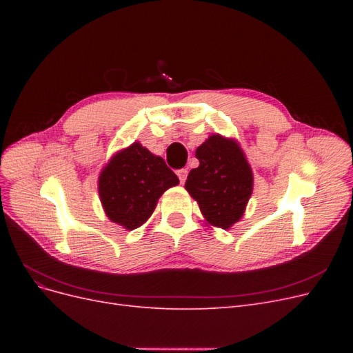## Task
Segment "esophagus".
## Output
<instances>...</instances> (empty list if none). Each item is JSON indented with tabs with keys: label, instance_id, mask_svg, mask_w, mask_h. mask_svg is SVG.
<instances>
[{
	"label": "esophagus",
	"instance_id": "1",
	"mask_svg": "<svg viewBox=\"0 0 353 353\" xmlns=\"http://www.w3.org/2000/svg\"><path fill=\"white\" fill-rule=\"evenodd\" d=\"M176 175H178V178L181 181V184H184L185 179H187V175H188V170L187 169H179L178 172H176Z\"/></svg>",
	"mask_w": 353,
	"mask_h": 353
}]
</instances>
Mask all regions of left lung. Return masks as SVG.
I'll return each instance as SVG.
<instances>
[{
  "instance_id": "1",
  "label": "left lung",
  "mask_w": 353,
  "mask_h": 353,
  "mask_svg": "<svg viewBox=\"0 0 353 353\" xmlns=\"http://www.w3.org/2000/svg\"><path fill=\"white\" fill-rule=\"evenodd\" d=\"M200 165L191 169L185 190L210 227L230 230L243 215L253 193V170L240 143L212 134L197 147Z\"/></svg>"
}]
</instances>
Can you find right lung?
<instances>
[{
    "label": "right lung",
    "mask_w": 353,
    "mask_h": 353,
    "mask_svg": "<svg viewBox=\"0 0 353 353\" xmlns=\"http://www.w3.org/2000/svg\"><path fill=\"white\" fill-rule=\"evenodd\" d=\"M178 176L165 160L135 141L116 152L99 176V196L105 216L132 231L148 221L157 200Z\"/></svg>",
    "instance_id": "obj_1"
}]
</instances>
